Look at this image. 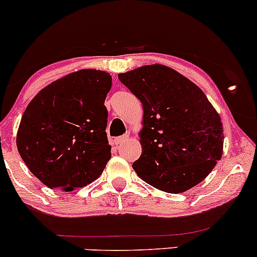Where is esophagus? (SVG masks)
<instances>
[{
  "instance_id": "1",
  "label": "esophagus",
  "mask_w": 257,
  "mask_h": 257,
  "mask_svg": "<svg viewBox=\"0 0 257 257\" xmlns=\"http://www.w3.org/2000/svg\"><path fill=\"white\" fill-rule=\"evenodd\" d=\"M128 139H129V134H125V135H123V137L117 138L116 140H114V144H116L117 146H120L123 143H125V141L128 140Z\"/></svg>"
}]
</instances>
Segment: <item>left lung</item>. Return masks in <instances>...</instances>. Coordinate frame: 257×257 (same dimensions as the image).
I'll use <instances>...</instances> for the list:
<instances>
[{
  "label": "left lung",
  "instance_id": "1",
  "mask_svg": "<svg viewBox=\"0 0 257 257\" xmlns=\"http://www.w3.org/2000/svg\"><path fill=\"white\" fill-rule=\"evenodd\" d=\"M118 78L143 104V152L133 164L139 178L168 193L186 192L202 182L223 151L221 117L203 90L161 64Z\"/></svg>",
  "mask_w": 257,
  "mask_h": 257
}]
</instances>
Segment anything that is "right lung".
Here are the masks:
<instances>
[{
  "label": "right lung",
  "instance_id": "obj_1",
  "mask_svg": "<svg viewBox=\"0 0 257 257\" xmlns=\"http://www.w3.org/2000/svg\"><path fill=\"white\" fill-rule=\"evenodd\" d=\"M111 87L110 73L83 69L52 82L29 102L18 152L47 187L70 192L104 172L111 158L104 105Z\"/></svg>",
  "mask_w": 257,
  "mask_h": 257
}]
</instances>
